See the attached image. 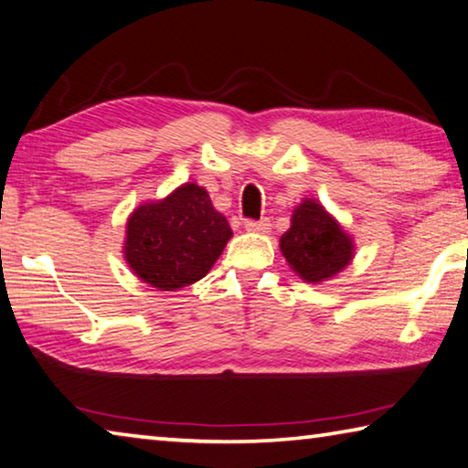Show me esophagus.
Segmentation results:
<instances>
[{"instance_id":"esophagus-1","label":"esophagus","mask_w":468,"mask_h":468,"mask_svg":"<svg viewBox=\"0 0 468 468\" xmlns=\"http://www.w3.org/2000/svg\"><path fill=\"white\" fill-rule=\"evenodd\" d=\"M244 228H247L249 232H269V228H271V221H269V218L247 219V221H244Z\"/></svg>"}]
</instances>
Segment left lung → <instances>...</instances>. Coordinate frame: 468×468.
<instances>
[{"instance_id":"1","label":"left lung","mask_w":468,"mask_h":468,"mask_svg":"<svg viewBox=\"0 0 468 468\" xmlns=\"http://www.w3.org/2000/svg\"><path fill=\"white\" fill-rule=\"evenodd\" d=\"M280 247L302 280L318 283L337 275L354 257V244L323 205L306 199L292 216Z\"/></svg>"}]
</instances>
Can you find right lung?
<instances>
[{"mask_svg":"<svg viewBox=\"0 0 468 468\" xmlns=\"http://www.w3.org/2000/svg\"><path fill=\"white\" fill-rule=\"evenodd\" d=\"M229 236L228 219L213 209L207 191L188 183L131 213L125 259L152 288L172 292L207 275Z\"/></svg>","mask_w":468,"mask_h":468,"instance_id":"add662e5","label":"right lung"}]
</instances>
